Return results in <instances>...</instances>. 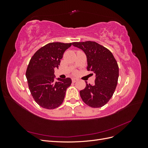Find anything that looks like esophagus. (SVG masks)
I'll return each instance as SVG.
<instances>
[{
    "mask_svg": "<svg viewBox=\"0 0 148 148\" xmlns=\"http://www.w3.org/2000/svg\"><path fill=\"white\" fill-rule=\"evenodd\" d=\"M71 80H72V82L73 83H75V82H77V79H76V78H73L72 79H71Z\"/></svg>",
    "mask_w": 148,
    "mask_h": 148,
    "instance_id": "obj_1",
    "label": "esophagus"
}]
</instances>
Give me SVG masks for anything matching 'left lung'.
I'll return each instance as SVG.
<instances>
[{"mask_svg":"<svg viewBox=\"0 0 148 148\" xmlns=\"http://www.w3.org/2000/svg\"><path fill=\"white\" fill-rule=\"evenodd\" d=\"M72 44L84 51L87 57L88 71L96 75L95 83L86 82V87L79 91L80 96L89 107L104 106L112 97L117 85L119 70L117 61L109 49L95 41L75 42Z\"/></svg>","mask_w":148,"mask_h":148,"instance_id":"8db88e82","label":"left lung"}]
</instances>
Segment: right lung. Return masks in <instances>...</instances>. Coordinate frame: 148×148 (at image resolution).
<instances>
[{"mask_svg":"<svg viewBox=\"0 0 148 148\" xmlns=\"http://www.w3.org/2000/svg\"><path fill=\"white\" fill-rule=\"evenodd\" d=\"M71 43L51 42L40 48L31 57L26 71L28 87L33 99L41 107L53 109L64 100L70 78L54 79V69L59 68L64 52Z\"/></svg>","mask_w":148,"mask_h":148,"instance_id":"1","label":"right lung"}]
</instances>
